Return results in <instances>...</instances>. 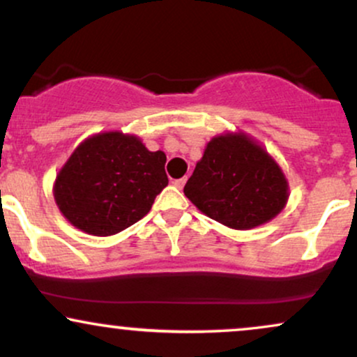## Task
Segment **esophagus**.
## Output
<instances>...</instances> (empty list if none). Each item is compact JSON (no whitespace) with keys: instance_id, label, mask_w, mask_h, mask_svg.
<instances>
[{"instance_id":"obj_1","label":"esophagus","mask_w":357,"mask_h":357,"mask_svg":"<svg viewBox=\"0 0 357 357\" xmlns=\"http://www.w3.org/2000/svg\"><path fill=\"white\" fill-rule=\"evenodd\" d=\"M186 181H188V178L186 176H184V178H179V179H176V181L173 183L176 188H178V190H183V186L184 184H186Z\"/></svg>"}]
</instances>
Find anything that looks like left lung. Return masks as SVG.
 <instances>
[{
    "instance_id": "left-lung-1",
    "label": "left lung",
    "mask_w": 357,
    "mask_h": 357,
    "mask_svg": "<svg viewBox=\"0 0 357 357\" xmlns=\"http://www.w3.org/2000/svg\"><path fill=\"white\" fill-rule=\"evenodd\" d=\"M184 195L211 220L246 231L286 208L289 183L259 141L244 131H226L206 144Z\"/></svg>"
}]
</instances>
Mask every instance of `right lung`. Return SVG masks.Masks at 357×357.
I'll return each mask as SVG.
<instances>
[{
    "label": "right lung",
    "mask_w": 357,
    "mask_h": 357,
    "mask_svg": "<svg viewBox=\"0 0 357 357\" xmlns=\"http://www.w3.org/2000/svg\"><path fill=\"white\" fill-rule=\"evenodd\" d=\"M165 162V153L149 151L136 135L96 132L76 146L56 174L54 203L86 234H118L144 218L167 186Z\"/></svg>",
    "instance_id": "1"
}]
</instances>
